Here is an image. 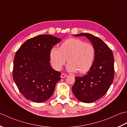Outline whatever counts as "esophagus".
<instances>
[{"mask_svg": "<svg viewBox=\"0 0 127 127\" xmlns=\"http://www.w3.org/2000/svg\"><path fill=\"white\" fill-rule=\"evenodd\" d=\"M67 76V74H64V73H62L61 75V78H65V77H66Z\"/></svg>", "mask_w": 127, "mask_h": 127, "instance_id": "1", "label": "esophagus"}]
</instances>
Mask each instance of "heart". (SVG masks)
<instances>
[{"mask_svg":"<svg viewBox=\"0 0 127 127\" xmlns=\"http://www.w3.org/2000/svg\"><path fill=\"white\" fill-rule=\"evenodd\" d=\"M51 63L57 70H60L67 59V70L86 73L91 68L95 59V49L89 43L78 38H69L61 44L60 48L53 47L50 53Z\"/></svg>","mask_w":127,"mask_h":127,"instance_id":"obj_1","label":"heart"}]
</instances>
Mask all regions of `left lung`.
<instances>
[{
	"instance_id": "left-lung-1",
	"label": "left lung",
	"mask_w": 127,
	"mask_h": 127,
	"mask_svg": "<svg viewBox=\"0 0 127 127\" xmlns=\"http://www.w3.org/2000/svg\"><path fill=\"white\" fill-rule=\"evenodd\" d=\"M85 36L95 49V59L91 68L83 77H75L72 92L80 101L92 103L102 97L114 79V57L109 47L97 37L87 33L73 35Z\"/></svg>"
}]
</instances>
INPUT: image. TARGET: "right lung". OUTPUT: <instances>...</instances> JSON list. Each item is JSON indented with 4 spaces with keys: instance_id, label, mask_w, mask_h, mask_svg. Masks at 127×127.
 I'll list each match as a JSON object with an SVG mask.
<instances>
[{
    "instance_id": "1",
    "label": "right lung",
    "mask_w": 127,
    "mask_h": 127,
    "mask_svg": "<svg viewBox=\"0 0 127 127\" xmlns=\"http://www.w3.org/2000/svg\"><path fill=\"white\" fill-rule=\"evenodd\" d=\"M61 41L51 35H39L26 41L16 51L13 79L27 99L43 102L53 95L57 82L61 79V72L50 66V53Z\"/></svg>"
}]
</instances>
